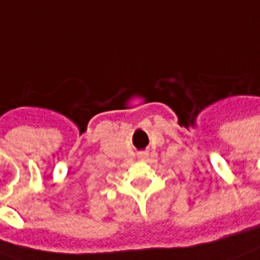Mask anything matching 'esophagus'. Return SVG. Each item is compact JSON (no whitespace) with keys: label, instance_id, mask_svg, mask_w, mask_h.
Here are the masks:
<instances>
[{"label":"esophagus","instance_id":"esophagus-1","mask_svg":"<svg viewBox=\"0 0 260 260\" xmlns=\"http://www.w3.org/2000/svg\"><path fill=\"white\" fill-rule=\"evenodd\" d=\"M147 156H148L147 152H139L138 158H139V159H142V161H144V159H146Z\"/></svg>","mask_w":260,"mask_h":260}]
</instances>
